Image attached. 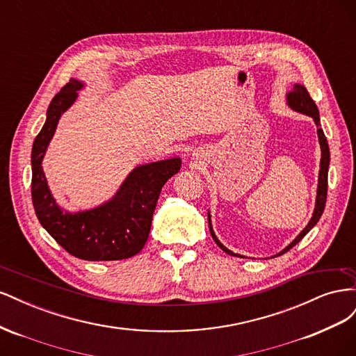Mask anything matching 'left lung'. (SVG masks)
I'll return each mask as SVG.
<instances>
[{
	"instance_id": "obj_1",
	"label": "left lung",
	"mask_w": 356,
	"mask_h": 356,
	"mask_svg": "<svg viewBox=\"0 0 356 356\" xmlns=\"http://www.w3.org/2000/svg\"><path fill=\"white\" fill-rule=\"evenodd\" d=\"M286 105L288 108H291L296 113H300V114H305V115H309L314 118V122L318 127V141H319V147H321V161H319V175H318V188H316V199H315V208H314V212H312V217L307 222L306 227L301 230L297 236L296 239L291 242L289 245H286L282 251H279L277 254L272 255V257H277V255H282L284 252L289 251L291 248H293L294 245H297L301 239L305 238V236L315 227L316 222L319 221L322 212H324V208H325V202H327V190H328V168H330V147H328V143H327V138L324 135V131L321 129V120H319V111H318V106L314 102V99L310 98L309 92L306 90L305 86L301 84H294V88L291 92H286ZM208 221H209V232H211V236L213 238L215 243H217L221 250L229 254V255H233V257H242V258H246L245 255H241V254H236L233 251H230L229 248H225L220 239L217 238V234H215L213 229H212V221H211V212L208 211Z\"/></svg>"
}]
</instances>
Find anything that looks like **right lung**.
<instances>
[{
    "instance_id": "add662e5",
    "label": "right lung",
    "mask_w": 356,
    "mask_h": 356,
    "mask_svg": "<svg viewBox=\"0 0 356 356\" xmlns=\"http://www.w3.org/2000/svg\"><path fill=\"white\" fill-rule=\"evenodd\" d=\"M84 88L83 81L71 79L49 105L44 126L31 153L32 203L42 227L71 255L88 261L124 260L144 248L161 187L178 174L181 159L170 157L135 166L114 195L96 207L79 211L59 207L42 170V159L60 117Z\"/></svg>"
}]
</instances>
